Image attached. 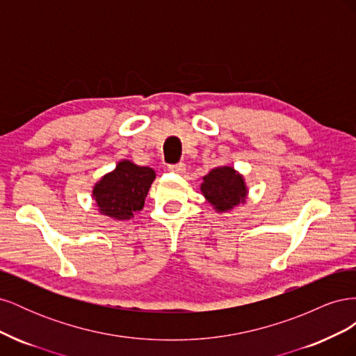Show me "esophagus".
<instances>
[{
  "label": "esophagus",
  "mask_w": 356,
  "mask_h": 356,
  "mask_svg": "<svg viewBox=\"0 0 356 356\" xmlns=\"http://www.w3.org/2000/svg\"><path fill=\"white\" fill-rule=\"evenodd\" d=\"M168 170L175 172V174H184L186 172V165L184 163H177V165H169Z\"/></svg>",
  "instance_id": "esophagus-1"
}]
</instances>
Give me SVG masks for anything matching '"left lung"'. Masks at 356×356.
Wrapping results in <instances>:
<instances>
[{"mask_svg":"<svg viewBox=\"0 0 356 356\" xmlns=\"http://www.w3.org/2000/svg\"><path fill=\"white\" fill-rule=\"evenodd\" d=\"M200 191L217 212L232 211L238 204L245 203L248 195L243 177L232 166L212 169L203 177Z\"/></svg>","mask_w":356,"mask_h":356,"instance_id":"1","label":"left lung"}]
</instances>
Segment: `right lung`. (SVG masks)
<instances>
[{"instance_id": "1", "label": "right lung", "mask_w": 356, "mask_h": 356, "mask_svg": "<svg viewBox=\"0 0 356 356\" xmlns=\"http://www.w3.org/2000/svg\"><path fill=\"white\" fill-rule=\"evenodd\" d=\"M156 178L148 166H138L131 160L118 161L113 172L104 175L93 187V199L99 212L114 220H131L144 208L147 193Z\"/></svg>"}]
</instances>
